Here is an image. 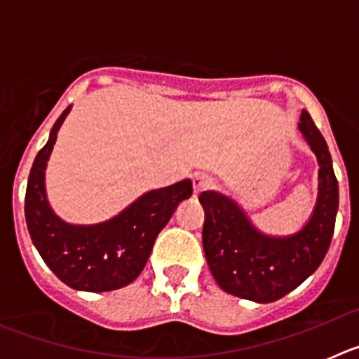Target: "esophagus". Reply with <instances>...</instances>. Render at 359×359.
Returning a JSON list of instances; mask_svg holds the SVG:
<instances>
[{"label":"esophagus","mask_w":359,"mask_h":359,"mask_svg":"<svg viewBox=\"0 0 359 359\" xmlns=\"http://www.w3.org/2000/svg\"><path fill=\"white\" fill-rule=\"evenodd\" d=\"M192 185H194V190L196 194H199V192H203V190L210 189L212 185H214V180H212L210 176H207V174H194V177H192Z\"/></svg>","instance_id":"1"}]
</instances>
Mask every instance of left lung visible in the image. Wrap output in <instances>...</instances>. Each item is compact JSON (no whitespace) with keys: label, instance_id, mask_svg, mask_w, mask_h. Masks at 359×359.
Wrapping results in <instances>:
<instances>
[{"label":"left lung","instance_id":"1","mask_svg":"<svg viewBox=\"0 0 359 359\" xmlns=\"http://www.w3.org/2000/svg\"><path fill=\"white\" fill-rule=\"evenodd\" d=\"M298 128L320 163L318 201L313 217L290 237H268L252 226L231 199L201 192L205 208L203 250L221 290L259 304L286 297L315 273L327 253L338 212V182L331 154L311 115L302 111Z\"/></svg>","mask_w":359,"mask_h":359}]
</instances>
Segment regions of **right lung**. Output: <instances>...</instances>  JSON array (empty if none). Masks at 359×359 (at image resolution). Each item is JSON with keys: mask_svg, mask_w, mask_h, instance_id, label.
Returning <instances> with one entry per match:
<instances>
[{"mask_svg": "<svg viewBox=\"0 0 359 359\" xmlns=\"http://www.w3.org/2000/svg\"><path fill=\"white\" fill-rule=\"evenodd\" d=\"M66 107L53 123L50 140L37 152L25 196V217L32 243L43 261L66 286L102 293L128 286L142 273L152 244L183 199L192 196V182L183 180L136 199L122 214L106 223L79 226L57 217L46 201L44 169Z\"/></svg>", "mask_w": 359, "mask_h": 359, "instance_id": "obj_1", "label": "right lung"}]
</instances>
